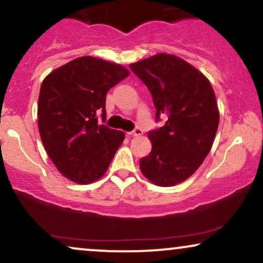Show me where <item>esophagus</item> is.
<instances>
[{"mask_svg":"<svg viewBox=\"0 0 263 263\" xmlns=\"http://www.w3.org/2000/svg\"><path fill=\"white\" fill-rule=\"evenodd\" d=\"M142 128L141 127H136L134 131H131V132H128V135H131V136H136V137H137V136H141L142 135Z\"/></svg>","mask_w":263,"mask_h":263,"instance_id":"esophagus-1","label":"esophagus"}]
</instances>
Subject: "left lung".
<instances>
[{"label": "left lung", "instance_id": "1", "mask_svg": "<svg viewBox=\"0 0 263 263\" xmlns=\"http://www.w3.org/2000/svg\"><path fill=\"white\" fill-rule=\"evenodd\" d=\"M129 68L147 85L157 109L166 115L163 127L152 129V151L140 160L141 172L158 186L185 181L210 153L219 111L210 81L194 66L167 53L131 63Z\"/></svg>", "mask_w": 263, "mask_h": 263}]
</instances>
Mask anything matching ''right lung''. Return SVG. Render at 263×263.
I'll use <instances>...</instances> for the list:
<instances>
[{"instance_id": "right-lung-1", "label": "right lung", "mask_w": 263, "mask_h": 263, "mask_svg": "<svg viewBox=\"0 0 263 263\" xmlns=\"http://www.w3.org/2000/svg\"><path fill=\"white\" fill-rule=\"evenodd\" d=\"M128 74L116 63L83 56L52 71L41 84V141L71 181L84 185L100 179L122 144L125 134L101 125L98 118L105 122L106 93Z\"/></svg>"}]
</instances>
